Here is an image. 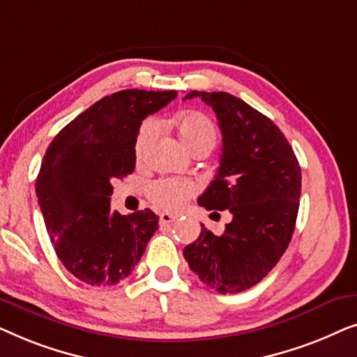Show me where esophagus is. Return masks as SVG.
I'll list each match as a JSON object with an SVG mask.
<instances>
[{
	"mask_svg": "<svg viewBox=\"0 0 357 357\" xmlns=\"http://www.w3.org/2000/svg\"><path fill=\"white\" fill-rule=\"evenodd\" d=\"M175 219H177L175 214H170V213H160L159 214V221L162 224H170V222H174Z\"/></svg>",
	"mask_w": 357,
	"mask_h": 357,
	"instance_id": "esophagus-1",
	"label": "esophagus"
}]
</instances>
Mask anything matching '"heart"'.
Instances as JSON below:
<instances>
[{"label": "heart", "instance_id": "1", "mask_svg": "<svg viewBox=\"0 0 357 357\" xmlns=\"http://www.w3.org/2000/svg\"><path fill=\"white\" fill-rule=\"evenodd\" d=\"M177 133L182 139V143L190 151L197 148H213L216 143L218 131L216 126L206 115L202 112H187L177 119ZM159 125L155 120H146L138 131L135 141V153L141 158L153 143V139L158 135ZM197 192V187L187 180H175V178H160L149 187V198L155 206L162 209H178L192 195Z\"/></svg>", "mask_w": 357, "mask_h": 357}]
</instances>
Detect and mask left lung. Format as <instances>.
<instances>
[{"mask_svg": "<svg viewBox=\"0 0 357 357\" xmlns=\"http://www.w3.org/2000/svg\"><path fill=\"white\" fill-rule=\"evenodd\" d=\"M193 97L213 107L222 133L218 174L198 204L209 211L229 209L232 221L222 236L202 224L183 257L204 284L237 294L258 284L289 245L299 211L301 167L281 130L242 99L204 91L183 99Z\"/></svg>", "mask_w": 357, "mask_h": 357, "instance_id": "left-lung-1", "label": "left lung"}]
</instances>
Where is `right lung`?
<instances>
[{"instance_id":"1","label":"right lung","mask_w":357,"mask_h":357,"mask_svg":"<svg viewBox=\"0 0 357 357\" xmlns=\"http://www.w3.org/2000/svg\"><path fill=\"white\" fill-rule=\"evenodd\" d=\"M175 91L125 89L97 100L55 136L36 192L63 266L89 286L131 275L159 227L151 211H110L112 182L135 170L141 121L175 99Z\"/></svg>"}]
</instances>
